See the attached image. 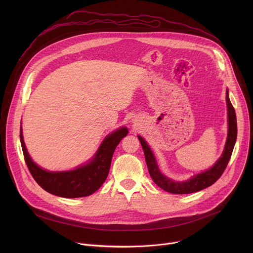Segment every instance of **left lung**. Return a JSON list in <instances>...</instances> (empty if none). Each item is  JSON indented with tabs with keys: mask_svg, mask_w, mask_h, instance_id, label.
<instances>
[{
	"mask_svg": "<svg viewBox=\"0 0 253 253\" xmlns=\"http://www.w3.org/2000/svg\"><path fill=\"white\" fill-rule=\"evenodd\" d=\"M226 102H227V108H228V136H227L223 154L218 159V161L213 165L212 168L200 174L195 175L193 178L187 180V181L175 182L173 180L162 175L157 166L155 157L151 149L147 145V143L141 136H138V139L141 143V146L144 151V155H145V160H146L149 174L157 186L173 194H189V193L197 192L209 187L220 178V176L224 172L230 160V157L235 145L236 137H237L236 114H235L234 108L229 100L228 90L226 91Z\"/></svg>",
	"mask_w": 253,
	"mask_h": 253,
	"instance_id": "left-lung-1",
	"label": "left lung"
}]
</instances>
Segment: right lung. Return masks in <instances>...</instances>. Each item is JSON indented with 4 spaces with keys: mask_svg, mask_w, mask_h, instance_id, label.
Returning <instances> with one entry per match:
<instances>
[{
    "mask_svg": "<svg viewBox=\"0 0 253 253\" xmlns=\"http://www.w3.org/2000/svg\"><path fill=\"white\" fill-rule=\"evenodd\" d=\"M127 134V128L123 127L107 136L93 160L84 166L72 171L49 172L32 161L23 140L22 128H20V140L25 162L35 181L47 192L66 198L89 196L101 187L109 173L113 153L122 138Z\"/></svg>",
    "mask_w": 253,
    "mask_h": 253,
    "instance_id": "right-lung-1",
    "label": "right lung"
}]
</instances>
